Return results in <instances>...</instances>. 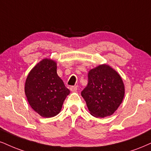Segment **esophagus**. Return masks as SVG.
I'll return each instance as SVG.
<instances>
[{
    "instance_id": "1",
    "label": "esophagus",
    "mask_w": 151,
    "mask_h": 151,
    "mask_svg": "<svg viewBox=\"0 0 151 151\" xmlns=\"http://www.w3.org/2000/svg\"><path fill=\"white\" fill-rule=\"evenodd\" d=\"M70 90L71 92H76L78 90V87L76 86H71L70 87Z\"/></svg>"
}]
</instances>
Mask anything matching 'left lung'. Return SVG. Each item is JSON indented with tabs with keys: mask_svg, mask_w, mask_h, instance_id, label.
I'll return each mask as SVG.
<instances>
[{
	"mask_svg": "<svg viewBox=\"0 0 151 151\" xmlns=\"http://www.w3.org/2000/svg\"><path fill=\"white\" fill-rule=\"evenodd\" d=\"M91 114L96 118L111 115L122 103L124 86L120 75L106 64L88 73V83L81 92Z\"/></svg>",
	"mask_w": 151,
	"mask_h": 151,
	"instance_id": "left-lung-1",
	"label": "left lung"
}]
</instances>
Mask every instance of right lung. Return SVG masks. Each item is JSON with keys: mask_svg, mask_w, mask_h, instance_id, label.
I'll return each instance as SVG.
<instances>
[{"mask_svg": "<svg viewBox=\"0 0 151 151\" xmlns=\"http://www.w3.org/2000/svg\"><path fill=\"white\" fill-rule=\"evenodd\" d=\"M70 91L57 73L55 61L45 59L31 70L25 83V94L31 108L44 118L60 112Z\"/></svg>", "mask_w": 151, "mask_h": 151, "instance_id": "right-lung-1", "label": "right lung"}]
</instances>
